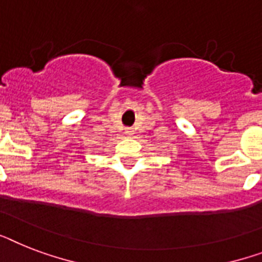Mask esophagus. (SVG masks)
<instances>
[{
	"label": "esophagus",
	"instance_id": "1",
	"mask_svg": "<svg viewBox=\"0 0 262 262\" xmlns=\"http://www.w3.org/2000/svg\"><path fill=\"white\" fill-rule=\"evenodd\" d=\"M132 129H126V130H125V133H127V135H132Z\"/></svg>",
	"mask_w": 262,
	"mask_h": 262
}]
</instances>
